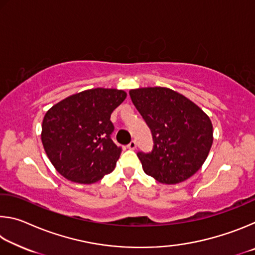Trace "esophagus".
I'll return each instance as SVG.
<instances>
[{
  "label": "esophagus",
  "instance_id": "34e87169",
  "mask_svg": "<svg viewBox=\"0 0 255 255\" xmlns=\"http://www.w3.org/2000/svg\"><path fill=\"white\" fill-rule=\"evenodd\" d=\"M127 147L129 148V149H131V150H133V149H136V147H137V143L135 140H131L130 143H129L128 145H127Z\"/></svg>",
  "mask_w": 255,
  "mask_h": 255
}]
</instances>
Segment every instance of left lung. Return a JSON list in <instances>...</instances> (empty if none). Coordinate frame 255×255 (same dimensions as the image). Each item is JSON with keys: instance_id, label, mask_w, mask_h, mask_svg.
Returning <instances> with one entry per match:
<instances>
[{"instance_id": "obj_1", "label": "left lung", "mask_w": 255, "mask_h": 255, "mask_svg": "<svg viewBox=\"0 0 255 255\" xmlns=\"http://www.w3.org/2000/svg\"><path fill=\"white\" fill-rule=\"evenodd\" d=\"M129 96L153 136L152 152L137 153L145 173L165 184L180 183L195 174L213 145L208 116L167 88L135 89Z\"/></svg>"}]
</instances>
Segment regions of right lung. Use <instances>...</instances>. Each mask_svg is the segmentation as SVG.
<instances>
[{
    "mask_svg": "<svg viewBox=\"0 0 255 255\" xmlns=\"http://www.w3.org/2000/svg\"><path fill=\"white\" fill-rule=\"evenodd\" d=\"M123 90L97 88L73 94L46 112L41 141L60 175L91 184L114 171L122 147L112 141L110 116L122 105Z\"/></svg>",
    "mask_w": 255,
    "mask_h": 255,
    "instance_id": "add662e5",
    "label": "right lung"
}]
</instances>
